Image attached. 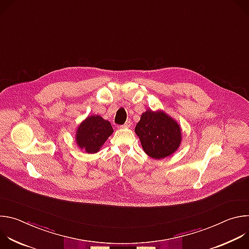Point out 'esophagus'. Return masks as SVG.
<instances>
[{"label": "esophagus", "mask_w": 249, "mask_h": 249, "mask_svg": "<svg viewBox=\"0 0 249 249\" xmlns=\"http://www.w3.org/2000/svg\"><path fill=\"white\" fill-rule=\"evenodd\" d=\"M131 125H132V122H131L130 120H127V121L125 122V124H124V125H122L121 127H123V128H130V127H131Z\"/></svg>", "instance_id": "esophagus-1"}]
</instances>
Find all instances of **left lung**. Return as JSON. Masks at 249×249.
I'll return each instance as SVG.
<instances>
[{"label":"left lung","mask_w":249,"mask_h":249,"mask_svg":"<svg viewBox=\"0 0 249 249\" xmlns=\"http://www.w3.org/2000/svg\"><path fill=\"white\" fill-rule=\"evenodd\" d=\"M135 132L145 153L156 160L170 156L180 145L179 125L162 112L148 110L142 114Z\"/></svg>","instance_id":"8db88e82"}]
</instances>
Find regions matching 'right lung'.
<instances>
[{
  "mask_svg": "<svg viewBox=\"0 0 249 249\" xmlns=\"http://www.w3.org/2000/svg\"><path fill=\"white\" fill-rule=\"evenodd\" d=\"M113 129L110 122L98 115L88 117L77 131V144L89 154L99 151L104 142L112 134Z\"/></svg>",
  "mask_w": 249,
  "mask_h": 249,
  "instance_id": "1",
  "label": "right lung"
}]
</instances>
